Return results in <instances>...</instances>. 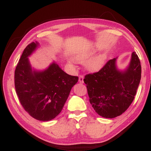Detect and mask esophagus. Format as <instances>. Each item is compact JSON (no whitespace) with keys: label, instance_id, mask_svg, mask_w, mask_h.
Masks as SVG:
<instances>
[{"label":"esophagus","instance_id":"34e87169","mask_svg":"<svg viewBox=\"0 0 151 151\" xmlns=\"http://www.w3.org/2000/svg\"><path fill=\"white\" fill-rule=\"evenodd\" d=\"M79 82L80 83H83L84 82V77L82 76H79Z\"/></svg>","mask_w":151,"mask_h":151}]
</instances>
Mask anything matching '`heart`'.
I'll return each instance as SVG.
<instances>
[{"label": "heart", "mask_w": 151, "mask_h": 151, "mask_svg": "<svg viewBox=\"0 0 151 151\" xmlns=\"http://www.w3.org/2000/svg\"><path fill=\"white\" fill-rule=\"evenodd\" d=\"M91 53L80 54L77 55L76 59L80 63H83L91 56ZM105 60H106V55L104 54L98 55L87 62L86 65V68L90 71H97V70H99L102 67Z\"/></svg>", "instance_id": "1"}]
</instances>
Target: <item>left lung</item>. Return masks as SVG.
I'll return each mask as SVG.
<instances>
[{"label":"left lung","instance_id":"obj_1","mask_svg":"<svg viewBox=\"0 0 151 151\" xmlns=\"http://www.w3.org/2000/svg\"><path fill=\"white\" fill-rule=\"evenodd\" d=\"M116 60L117 58L110 60L98 72L87 74L84 79L91 104L105 118H114L127 110L141 80V64L135 52L124 71L117 69Z\"/></svg>","mask_w":151,"mask_h":151}]
</instances>
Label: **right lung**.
<instances>
[{"label":"right lung","mask_w":151,"mask_h":151,"mask_svg":"<svg viewBox=\"0 0 151 151\" xmlns=\"http://www.w3.org/2000/svg\"><path fill=\"white\" fill-rule=\"evenodd\" d=\"M38 45L33 42L24 49L16 67L14 83L24 110L38 120L49 121L63 110L78 77L66 73L55 62L43 71L32 69L28 57Z\"/></svg>","instance_id":"1"}]
</instances>
